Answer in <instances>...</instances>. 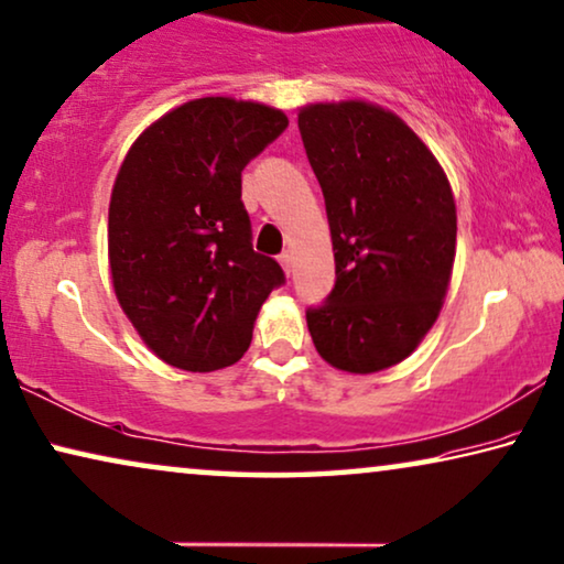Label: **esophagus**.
Wrapping results in <instances>:
<instances>
[{
  "mask_svg": "<svg viewBox=\"0 0 564 564\" xmlns=\"http://www.w3.org/2000/svg\"><path fill=\"white\" fill-rule=\"evenodd\" d=\"M280 264H282V269H284V272H292V254H290V251H284V254L280 257Z\"/></svg>",
  "mask_w": 564,
  "mask_h": 564,
  "instance_id": "esophagus-1",
  "label": "esophagus"
}]
</instances>
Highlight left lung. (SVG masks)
Segmentation results:
<instances>
[{
  "instance_id": "1",
  "label": "left lung",
  "mask_w": 564,
  "mask_h": 564,
  "mask_svg": "<svg viewBox=\"0 0 564 564\" xmlns=\"http://www.w3.org/2000/svg\"><path fill=\"white\" fill-rule=\"evenodd\" d=\"M297 127L336 257V284L307 310V330L340 371L389 369L427 336L451 284V183L420 137L377 104L302 106Z\"/></svg>"
}]
</instances>
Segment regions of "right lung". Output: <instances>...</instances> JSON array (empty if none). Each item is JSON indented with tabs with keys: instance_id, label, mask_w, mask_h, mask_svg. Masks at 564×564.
I'll use <instances>...</instances> for the list:
<instances>
[{
	"instance_id": "1",
	"label": "right lung",
	"mask_w": 564,
	"mask_h": 564,
	"mask_svg": "<svg viewBox=\"0 0 564 564\" xmlns=\"http://www.w3.org/2000/svg\"><path fill=\"white\" fill-rule=\"evenodd\" d=\"M288 117L206 96L137 137L109 203V267L121 310L162 361L216 371L247 354L282 267L251 247L241 170Z\"/></svg>"
}]
</instances>
